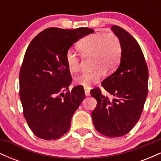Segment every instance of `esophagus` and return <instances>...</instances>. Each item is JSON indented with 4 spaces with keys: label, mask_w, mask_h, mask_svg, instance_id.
<instances>
[{
    "label": "esophagus",
    "mask_w": 161,
    "mask_h": 161,
    "mask_svg": "<svg viewBox=\"0 0 161 161\" xmlns=\"http://www.w3.org/2000/svg\"><path fill=\"white\" fill-rule=\"evenodd\" d=\"M84 90H85V95H86V96H89V95H90L89 88H86V87H85Z\"/></svg>",
    "instance_id": "esophagus-1"
}]
</instances>
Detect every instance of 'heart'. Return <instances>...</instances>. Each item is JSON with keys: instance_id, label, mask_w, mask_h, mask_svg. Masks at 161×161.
Segmentation results:
<instances>
[{"instance_id": "1", "label": "heart", "mask_w": 161, "mask_h": 161, "mask_svg": "<svg viewBox=\"0 0 161 161\" xmlns=\"http://www.w3.org/2000/svg\"><path fill=\"white\" fill-rule=\"evenodd\" d=\"M77 49L83 56L92 57V67L95 69L83 72L75 78V84L86 88L102 78L104 71L110 73L115 69L120 61L123 53L121 41L114 32L88 35L79 41ZM65 59L69 71H78L80 61L73 51H66Z\"/></svg>"}]
</instances>
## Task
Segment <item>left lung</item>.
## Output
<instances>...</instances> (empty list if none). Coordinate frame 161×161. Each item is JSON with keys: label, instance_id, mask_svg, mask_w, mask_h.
<instances>
[{"label": "left lung", "instance_id": "1", "mask_svg": "<svg viewBox=\"0 0 161 161\" xmlns=\"http://www.w3.org/2000/svg\"><path fill=\"white\" fill-rule=\"evenodd\" d=\"M111 29L121 41L123 53L120 65L101 86L114 98L102 95L98 87L90 93L97 101L92 113L95 129L114 138L129 133L140 119L148 91V69L133 36L118 25H113Z\"/></svg>", "mask_w": 161, "mask_h": 161}]
</instances>
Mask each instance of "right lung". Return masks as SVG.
Returning a JSON list of instances; mask_svg holds the SVG:
<instances>
[{
	"label": "right lung",
	"instance_id": "1",
	"mask_svg": "<svg viewBox=\"0 0 161 161\" xmlns=\"http://www.w3.org/2000/svg\"><path fill=\"white\" fill-rule=\"evenodd\" d=\"M94 32L88 28H47L28 46L19 71V97L24 117L37 137L56 140L69 131L85 92L78 86L64 93L72 82L66 53Z\"/></svg>",
	"mask_w": 161,
	"mask_h": 161
}]
</instances>
